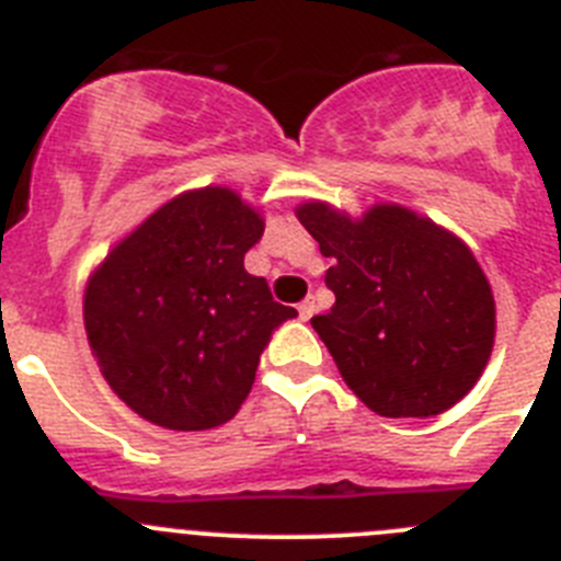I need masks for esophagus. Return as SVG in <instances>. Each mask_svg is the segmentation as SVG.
<instances>
[{"instance_id": "esophagus-1", "label": "esophagus", "mask_w": 561, "mask_h": 561, "mask_svg": "<svg viewBox=\"0 0 561 561\" xmlns=\"http://www.w3.org/2000/svg\"><path fill=\"white\" fill-rule=\"evenodd\" d=\"M297 311H300V320H309L311 314L317 311V304H314V297H306L304 304L297 306Z\"/></svg>"}]
</instances>
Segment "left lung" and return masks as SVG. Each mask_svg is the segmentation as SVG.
I'll return each mask as SVG.
<instances>
[{
	"label": "left lung",
	"mask_w": 561,
	"mask_h": 561,
	"mask_svg": "<svg viewBox=\"0 0 561 561\" xmlns=\"http://www.w3.org/2000/svg\"><path fill=\"white\" fill-rule=\"evenodd\" d=\"M297 219L334 261L336 304L311 325L345 385L385 419H427L463 399L494 345V297L466 244L396 205L351 221L309 202Z\"/></svg>",
	"instance_id": "8db88e82"
}]
</instances>
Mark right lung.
Masks as SVG:
<instances>
[{"instance_id":"right-lung-1","label":"right lung","mask_w":561,"mask_h":561,"mask_svg":"<svg viewBox=\"0 0 561 561\" xmlns=\"http://www.w3.org/2000/svg\"><path fill=\"white\" fill-rule=\"evenodd\" d=\"M264 221L227 187L182 193L114 247L83 300L112 390L168 430L227 424L291 306L244 270Z\"/></svg>"}]
</instances>
